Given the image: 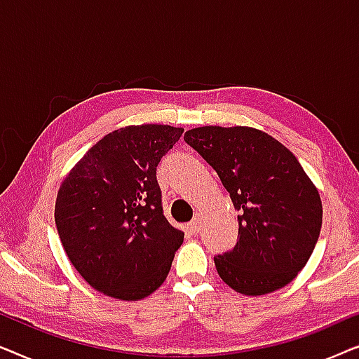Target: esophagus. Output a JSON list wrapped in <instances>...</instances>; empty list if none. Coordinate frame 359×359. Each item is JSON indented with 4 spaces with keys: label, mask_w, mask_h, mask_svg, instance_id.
<instances>
[{
    "label": "esophagus",
    "mask_w": 359,
    "mask_h": 359,
    "mask_svg": "<svg viewBox=\"0 0 359 359\" xmlns=\"http://www.w3.org/2000/svg\"><path fill=\"white\" fill-rule=\"evenodd\" d=\"M199 229H201V222H199V219L191 220V222L188 224V232H189V233L196 235V233L199 232Z\"/></svg>",
    "instance_id": "obj_1"
}]
</instances>
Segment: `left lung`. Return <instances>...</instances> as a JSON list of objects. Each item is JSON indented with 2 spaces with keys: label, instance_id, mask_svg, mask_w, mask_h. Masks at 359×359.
Returning <instances> with one entry per match:
<instances>
[{
  "label": "left lung",
  "instance_id": "8db88e82",
  "mask_svg": "<svg viewBox=\"0 0 359 359\" xmlns=\"http://www.w3.org/2000/svg\"><path fill=\"white\" fill-rule=\"evenodd\" d=\"M184 142L217 171L238 212V237L215 255L237 292L281 289L306 266L322 227L320 196L292 151L252 127H198Z\"/></svg>",
  "mask_w": 359,
  "mask_h": 359
}]
</instances>
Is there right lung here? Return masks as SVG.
I'll return each mask as SVG.
<instances>
[{"label":"right lung","instance_id":"1","mask_svg":"<svg viewBox=\"0 0 359 359\" xmlns=\"http://www.w3.org/2000/svg\"><path fill=\"white\" fill-rule=\"evenodd\" d=\"M181 134L156 124L111 132L58 189L63 248L85 281L106 296L139 301L168 276L184 233L165 217L156 166Z\"/></svg>","mask_w":359,"mask_h":359}]
</instances>
